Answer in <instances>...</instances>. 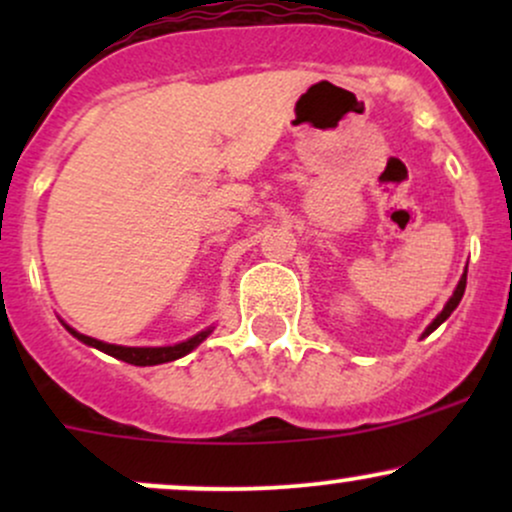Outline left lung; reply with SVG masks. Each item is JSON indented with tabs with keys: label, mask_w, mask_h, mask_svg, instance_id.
I'll use <instances>...</instances> for the list:
<instances>
[{
	"label": "left lung",
	"mask_w": 512,
	"mask_h": 512,
	"mask_svg": "<svg viewBox=\"0 0 512 512\" xmlns=\"http://www.w3.org/2000/svg\"><path fill=\"white\" fill-rule=\"evenodd\" d=\"M464 286H467V269H464V274H462L460 284H457V289H455V293H452V296H450V301H448V303H445V308H443V310H440V315L436 317V320H433V322H431V325H428V327H426L424 337H428V334H431L433 330H438V327H440V325H443V322H445V320H448V317H450V313H452V310H455V308H457V305H460V301H462V296H464Z\"/></svg>",
	"instance_id": "1"
}]
</instances>
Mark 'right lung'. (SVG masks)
Wrapping results in <instances>:
<instances>
[{
    "instance_id": "right-lung-1",
    "label": "right lung",
    "mask_w": 512,
    "mask_h": 512,
    "mask_svg": "<svg viewBox=\"0 0 512 512\" xmlns=\"http://www.w3.org/2000/svg\"><path fill=\"white\" fill-rule=\"evenodd\" d=\"M64 327H67V332L74 334L79 342L93 346V349L103 351V354H108V356L120 358V361H125V363H132V366H158V363L175 361V358H182L185 354H190L192 349H197V346L211 334V327H209V330L199 332V334H195V337L187 339V342H180L175 346H117V344L98 342V339H93V337H86V334L76 332L74 327H69V325H64Z\"/></svg>"
}]
</instances>
